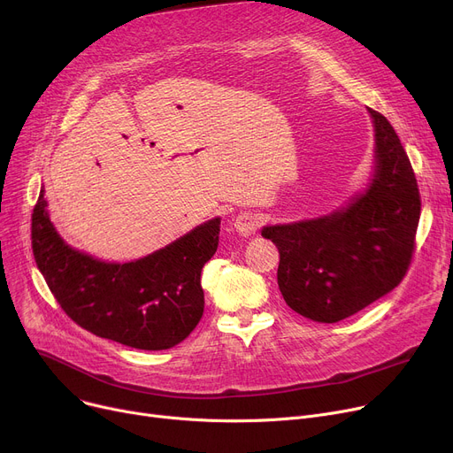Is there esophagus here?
Segmentation results:
<instances>
[{
	"label": "esophagus",
	"mask_w": 453,
	"mask_h": 453,
	"mask_svg": "<svg viewBox=\"0 0 453 453\" xmlns=\"http://www.w3.org/2000/svg\"><path fill=\"white\" fill-rule=\"evenodd\" d=\"M233 226H234V231L239 233L241 236H251V234L257 233L258 220H257V217H253L251 212H242L234 219Z\"/></svg>",
	"instance_id": "34e87169"
}]
</instances>
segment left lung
Listing matches in <instances>:
<instances>
[{
  "mask_svg": "<svg viewBox=\"0 0 453 453\" xmlns=\"http://www.w3.org/2000/svg\"><path fill=\"white\" fill-rule=\"evenodd\" d=\"M374 128L369 183L343 207L260 229L280 255L277 284L287 304L318 323H338L389 294L411 263L420 196L406 150L388 119Z\"/></svg>",
  "mask_w": 453,
  "mask_h": 453,
  "instance_id": "left-lung-1",
  "label": "left lung"
}]
</instances>
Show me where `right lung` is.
Listing matches in <instances>:
<instances>
[{
  "instance_id": "1",
  "label": "right lung",
  "mask_w": 453,
  "mask_h": 453,
  "mask_svg": "<svg viewBox=\"0 0 453 453\" xmlns=\"http://www.w3.org/2000/svg\"><path fill=\"white\" fill-rule=\"evenodd\" d=\"M220 217L147 257L108 263L71 248L51 222L43 188L33 211V253L64 312L91 334L141 350L183 342L203 314L202 268L219 248Z\"/></svg>"
}]
</instances>
